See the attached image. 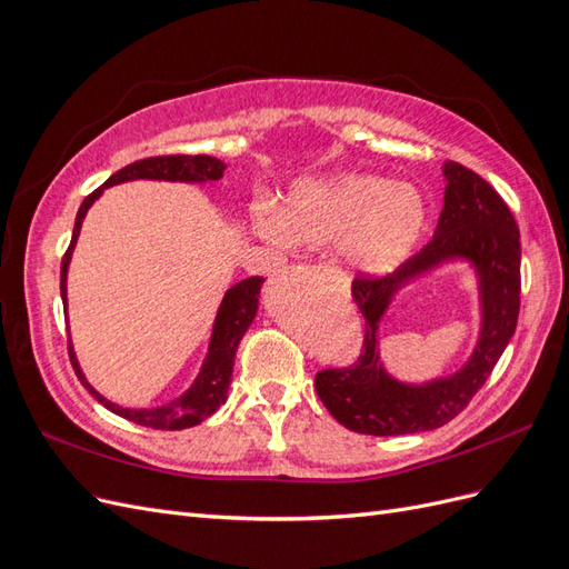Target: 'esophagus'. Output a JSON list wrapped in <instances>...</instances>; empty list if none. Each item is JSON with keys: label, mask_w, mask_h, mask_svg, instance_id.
Here are the masks:
<instances>
[{"label": "esophagus", "mask_w": 569, "mask_h": 569, "mask_svg": "<svg viewBox=\"0 0 569 569\" xmlns=\"http://www.w3.org/2000/svg\"><path fill=\"white\" fill-rule=\"evenodd\" d=\"M325 272H335V268H327V266H325Z\"/></svg>", "instance_id": "esophagus-1"}]
</instances>
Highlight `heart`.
Returning a JSON list of instances; mask_svg holds the SVG:
<instances>
[{"instance_id": "obj_1", "label": "heart", "mask_w": 569, "mask_h": 569, "mask_svg": "<svg viewBox=\"0 0 569 569\" xmlns=\"http://www.w3.org/2000/svg\"><path fill=\"white\" fill-rule=\"evenodd\" d=\"M429 222L425 194L412 184L370 173L303 180L291 189L282 216L266 211L258 228L278 242L339 244L343 263L385 278L416 253Z\"/></svg>"}]
</instances>
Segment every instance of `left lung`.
<instances>
[{
    "label": "left lung",
    "instance_id": "1",
    "mask_svg": "<svg viewBox=\"0 0 569 569\" xmlns=\"http://www.w3.org/2000/svg\"><path fill=\"white\" fill-rule=\"evenodd\" d=\"M446 192L432 242L385 278L358 274L351 297L366 318L356 363L316 375V391L332 418L351 432L372 437L416 435L453 420L489 380L518 327L520 230L506 201L470 168L443 166ZM468 260L478 272L482 330L471 360L458 373L427 386L393 381L379 360V320L392 295L410 279L449 260Z\"/></svg>",
    "mask_w": 569,
    "mask_h": 569
}]
</instances>
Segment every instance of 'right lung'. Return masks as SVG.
I'll return each instance as SVG.
<instances>
[{"instance_id": "obj_1", "label": "right lung", "mask_w": 569, "mask_h": 569, "mask_svg": "<svg viewBox=\"0 0 569 569\" xmlns=\"http://www.w3.org/2000/svg\"><path fill=\"white\" fill-rule=\"evenodd\" d=\"M222 170H226V163L213 159V157H184V153H173V157H151L134 161L126 168H120L118 173H113L104 184L97 187L92 194L84 197L80 203L78 216H76V228L71 237V247L66 249L61 258V299L66 303V278H68V263H71V253L76 249L78 234L82 228L84 213L90 211V206L101 197L107 187L128 182V180H170V182H209V180H220ZM261 284L263 278H247L242 282H237L230 287L222 297V303L218 308L216 325H213V335L209 343V353H206V360L201 366V372L197 375L194 385L189 387L180 399L170 401L159 408H120L111 401H107L104 396L92 389V385L84 380V375L78 366V358L73 351V343L68 339V356H71L73 370L78 375V380L84 389H90V393L99 403H104L116 416L126 418L130 422L144 425L151 429H187L203 422L206 418H211L213 412L226 403L228 399V389H230V377L234 368V353L239 341H242L244 332L249 330V325L256 318L258 311V295H261Z\"/></svg>"}]
</instances>
